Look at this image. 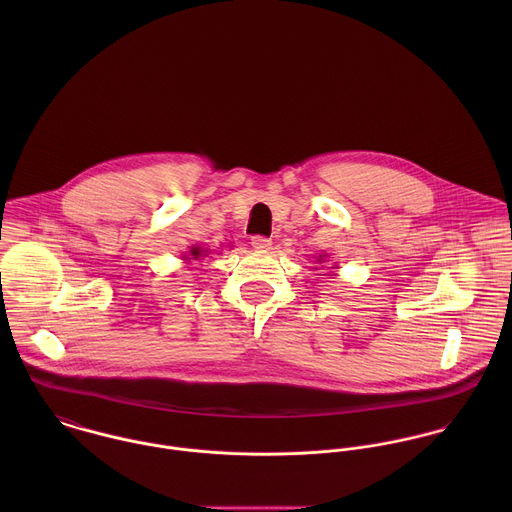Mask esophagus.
I'll return each instance as SVG.
<instances>
[{
    "label": "esophagus",
    "instance_id": "34e87169",
    "mask_svg": "<svg viewBox=\"0 0 512 512\" xmlns=\"http://www.w3.org/2000/svg\"><path fill=\"white\" fill-rule=\"evenodd\" d=\"M272 246V240L266 236H252V248L258 252H268Z\"/></svg>",
    "mask_w": 512,
    "mask_h": 512
}]
</instances>
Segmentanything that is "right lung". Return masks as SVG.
<instances>
[{
	"label": "right lung",
	"mask_w": 512,
	"mask_h": 512,
	"mask_svg": "<svg viewBox=\"0 0 512 512\" xmlns=\"http://www.w3.org/2000/svg\"><path fill=\"white\" fill-rule=\"evenodd\" d=\"M191 254H193L195 258H199V256H201V250H199V248H193V250H191Z\"/></svg>",
	"instance_id": "1"
}]
</instances>
